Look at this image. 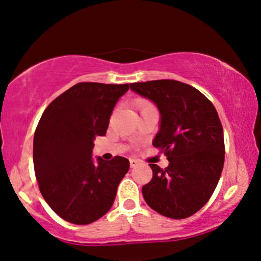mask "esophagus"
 I'll list each match as a JSON object with an SVG mask.
<instances>
[{
	"instance_id": "1",
	"label": "esophagus",
	"mask_w": 261,
	"mask_h": 261,
	"mask_svg": "<svg viewBox=\"0 0 261 261\" xmlns=\"http://www.w3.org/2000/svg\"><path fill=\"white\" fill-rule=\"evenodd\" d=\"M129 163H130V167L132 168H135L139 164V161H137V160H129Z\"/></svg>"
}]
</instances>
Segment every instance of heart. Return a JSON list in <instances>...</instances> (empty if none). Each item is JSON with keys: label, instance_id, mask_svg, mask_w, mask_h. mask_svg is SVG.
Listing matches in <instances>:
<instances>
[{"label": "heart", "instance_id": "b5f03b06", "mask_svg": "<svg viewBox=\"0 0 261 261\" xmlns=\"http://www.w3.org/2000/svg\"><path fill=\"white\" fill-rule=\"evenodd\" d=\"M134 106L137 109L140 111H144V110H147V109H151V108H154L152 104L150 103V101L144 99V98H138V99H135L134 101Z\"/></svg>", "mask_w": 261, "mask_h": 261}]
</instances>
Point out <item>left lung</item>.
Returning <instances> with one entry per match:
<instances>
[{
  "instance_id": "left-lung-1",
  "label": "left lung",
  "mask_w": 261,
  "mask_h": 261,
  "mask_svg": "<svg viewBox=\"0 0 261 261\" xmlns=\"http://www.w3.org/2000/svg\"><path fill=\"white\" fill-rule=\"evenodd\" d=\"M130 89L160 109L153 146L169 165L150 164L152 180L143 187L146 204L165 217L184 219L210 200L224 165V135L217 110L200 91L177 80L133 83Z\"/></svg>"
}]
</instances>
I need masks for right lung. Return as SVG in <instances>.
I'll return each mask as SVG.
<instances>
[{
  "mask_svg": "<svg viewBox=\"0 0 261 261\" xmlns=\"http://www.w3.org/2000/svg\"><path fill=\"white\" fill-rule=\"evenodd\" d=\"M128 84L79 83L44 110L33 138L39 191L53 211L77 225L103 217L114 204L129 161L92 160L93 140L106 135L118 98Z\"/></svg>",
  "mask_w": 261,
  "mask_h": 261,
  "instance_id": "add662e5",
  "label": "right lung"
}]
</instances>
